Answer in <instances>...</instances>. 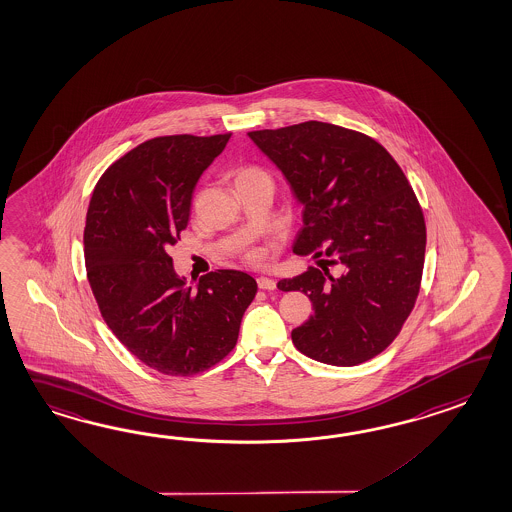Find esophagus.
Wrapping results in <instances>:
<instances>
[{
	"label": "esophagus",
	"mask_w": 512,
	"mask_h": 512,
	"mask_svg": "<svg viewBox=\"0 0 512 512\" xmlns=\"http://www.w3.org/2000/svg\"><path fill=\"white\" fill-rule=\"evenodd\" d=\"M258 287L263 289V291H273V289H276V282L271 280V278H267V276H260L258 278Z\"/></svg>",
	"instance_id": "obj_1"
}]
</instances>
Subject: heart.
Masks as SVG:
<instances>
[{
    "instance_id": "1",
    "label": "heart",
    "mask_w": 512,
    "mask_h": 512,
    "mask_svg": "<svg viewBox=\"0 0 512 512\" xmlns=\"http://www.w3.org/2000/svg\"><path fill=\"white\" fill-rule=\"evenodd\" d=\"M256 179H269V175L263 171L262 167L258 166H245L241 167L238 171V177L236 182L241 180H256ZM247 262L249 263H260L262 262V254L258 250H252L247 254Z\"/></svg>"
}]
</instances>
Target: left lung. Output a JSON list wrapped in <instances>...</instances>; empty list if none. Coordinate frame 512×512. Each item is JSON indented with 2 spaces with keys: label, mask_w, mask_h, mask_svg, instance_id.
Returning <instances> with one entry per match:
<instances>
[{
  "label": "left lung",
  "mask_w": 512,
  "mask_h": 512,
  "mask_svg": "<svg viewBox=\"0 0 512 512\" xmlns=\"http://www.w3.org/2000/svg\"><path fill=\"white\" fill-rule=\"evenodd\" d=\"M249 136L304 204L293 252L326 256L322 269L278 282L313 304V315L291 332L293 345L335 367L378 356L415 308L426 254V221L402 167L374 138L332 123ZM328 264H339L342 276Z\"/></svg>",
  "instance_id": "8db88e82"
}]
</instances>
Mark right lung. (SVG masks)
I'll use <instances>...</instances> for the list:
<instances>
[{"label": "right lung", "mask_w": 512, "mask_h": 512, "mask_svg": "<svg viewBox=\"0 0 512 512\" xmlns=\"http://www.w3.org/2000/svg\"><path fill=\"white\" fill-rule=\"evenodd\" d=\"M232 132L140 143L97 180L84 226L86 276L103 321L132 356L166 376L223 361L256 297V280L217 269L186 287L167 254L190 221L197 180Z\"/></svg>", "instance_id": "obj_1"}]
</instances>
